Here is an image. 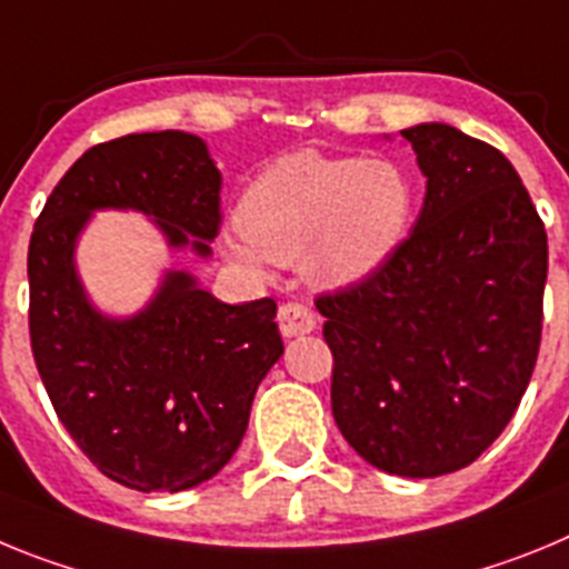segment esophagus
<instances>
[{
	"instance_id": "esophagus-1",
	"label": "esophagus",
	"mask_w": 569,
	"mask_h": 569,
	"mask_svg": "<svg viewBox=\"0 0 569 569\" xmlns=\"http://www.w3.org/2000/svg\"><path fill=\"white\" fill-rule=\"evenodd\" d=\"M316 328V316L310 313L305 301H284L279 308L281 336H305Z\"/></svg>"
}]
</instances>
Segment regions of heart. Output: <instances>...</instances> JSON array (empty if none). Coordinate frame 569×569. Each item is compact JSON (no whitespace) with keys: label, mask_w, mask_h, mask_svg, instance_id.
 <instances>
[{"label":"heart","mask_w":569,"mask_h":569,"mask_svg":"<svg viewBox=\"0 0 569 569\" xmlns=\"http://www.w3.org/2000/svg\"><path fill=\"white\" fill-rule=\"evenodd\" d=\"M416 190L396 162L296 150L253 176L224 250L241 268L301 259L321 288H350L385 264L413 219Z\"/></svg>","instance_id":"1"}]
</instances>
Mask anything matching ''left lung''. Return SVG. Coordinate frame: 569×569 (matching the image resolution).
Instances as JSON below:
<instances>
[{"mask_svg": "<svg viewBox=\"0 0 569 569\" xmlns=\"http://www.w3.org/2000/svg\"><path fill=\"white\" fill-rule=\"evenodd\" d=\"M401 136L427 176L413 233L316 308L347 445L385 472L433 479L479 459L530 385L547 233L501 150L441 122Z\"/></svg>", "mask_w": 569, "mask_h": 569, "instance_id": "8db88e82", "label": "left lung"}]
</instances>
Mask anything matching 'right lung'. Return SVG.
I'll return each mask as SVG.
<instances>
[{
  "instance_id": "right-lung-1",
  "label": "right lung",
  "mask_w": 569,
  "mask_h": 569,
  "mask_svg": "<svg viewBox=\"0 0 569 569\" xmlns=\"http://www.w3.org/2000/svg\"><path fill=\"white\" fill-rule=\"evenodd\" d=\"M219 190L199 136L130 133L79 156L30 236V347L50 405L79 450L130 490H188L228 465L256 387L284 353L276 301L224 305L173 270L148 308L108 319L77 276V236L93 210H142L170 248L210 256Z\"/></svg>"
}]
</instances>
